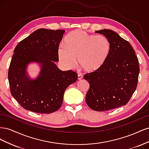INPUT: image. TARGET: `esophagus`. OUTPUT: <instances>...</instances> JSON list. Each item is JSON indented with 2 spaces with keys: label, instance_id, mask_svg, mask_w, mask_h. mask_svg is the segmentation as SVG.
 I'll return each instance as SVG.
<instances>
[{
  "label": "esophagus",
  "instance_id": "34e87169",
  "mask_svg": "<svg viewBox=\"0 0 149 149\" xmlns=\"http://www.w3.org/2000/svg\"><path fill=\"white\" fill-rule=\"evenodd\" d=\"M83 78V75L81 74V73H78V79L79 80H80V79H81Z\"/></svg>",
  "mask_w": 149,
  "mask_h": 149
}]
</instances>
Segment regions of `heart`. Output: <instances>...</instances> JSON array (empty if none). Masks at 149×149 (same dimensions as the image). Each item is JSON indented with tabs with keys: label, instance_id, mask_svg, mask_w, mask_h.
<instances>
[{
	"label": "heart",
	"instance_id": "heart-1",
	"mask_svg": "<svg viewBox=\"0 0 149 149\" xmlns=\"http://www.w3.org/2000/svg\"><path fill=\"white\" fill-rule=\"evenodd\" d=\"M64 45L58 49L61 64L66 69H72L78 58L79 66L90 73L101 68L111 49L109 40L105 36L83 30H74L68 35Z\"/></svg>",
	"mask_w": 149,
	"mask_h": 149
}]
</instances>
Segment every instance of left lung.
Returning a JSON list of instances; mask_svg holds the SVG:
<instances>
[{
    "label": "left lung",
    "instance_id": "1",
    "mask_svg": "<svg viewBox=\"0 0 149 149\" xmlns=\"http://www.w3.org/2000/svg\"><path fill=\"white\" fill-rule=\"evenodd\" d=\"M96 32L108 38L111 49L100 69L84 76L89 84L86 102L93 110L104 111L129 102L137 88L140 68L137 56L129 42L113 30Z\"/></svg>",
    "mask_w": 149,
    "mask_h": 149
}]
</instances>
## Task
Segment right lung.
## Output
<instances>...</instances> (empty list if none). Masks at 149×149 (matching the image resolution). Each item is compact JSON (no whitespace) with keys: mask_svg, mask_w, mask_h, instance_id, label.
<instances>
[{"mask_svg":"<svg viewBox=\"0 0 149 149\" xmlns=\"http://www.w3.org/2000/svg\"><path fill=\"white\" fill-rule=\"evenodd\" d=\"M63 30H37L18 43L12 57L8 79L12 96L24 109L49 114L61 107L65 89L78 79L76 72L61 71L54 61L59 60L58 49ZM40 63L41 71L35 80L26 74L30 62Z\"/></svg>","mask_w":149,"mask_h":149,"instance_id":"obj_1","label":"right lung"}]
</instances>
